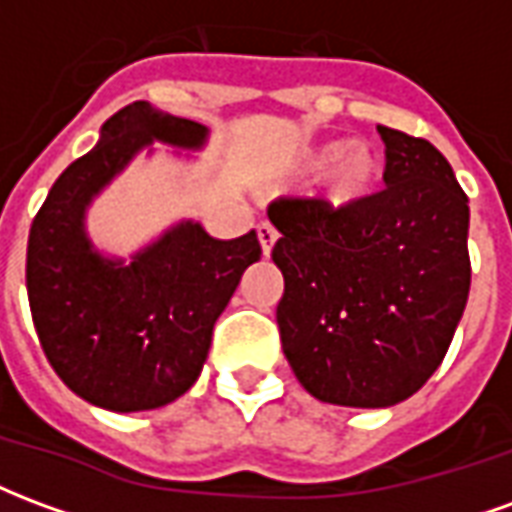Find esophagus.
<instances>
[{
	"label": "esophagus",
	"instance_id": "34e87169",
	"mask_svg": "<svg viewBox=\"0 0 512 512\" xmlns=\"http://www.w3.org/2000/svg\"><path fill=\"white\" fill-rule=\"evenodd\" d=\"M257 238H260V249H263V255H271V249H274V244H277V230L271 227L268 222H260L257 224Z\"/></svg>",
	"mask_w": 512,
	"mask_h": 512
}]
</instances>
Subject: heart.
<instances>
[{"mask_svg": "<svg viewBox=\"0 0 512 512\" xmlns=\"http://www.w3.org/2000/svg\"><path fill=\"white\" fill-rule=\"evenodd\" d=\"M293 175H321V200L332 211H356L376 197L386 178V158L373 142L326 139L299 150L290 161Z\"/></svg>", "mask_w": 512, "mask_h": 512, "instance_id": "heart-1", "label": "heart"}]
</instances>
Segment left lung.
<instances>
[{"label":"left lung","instance_id":"left-lung-1","mask_svg":"<svg viewBox=\"0 0 512 512\" xmlns=\"http://www.w3.org/2000/svg\"><path fill=\"white\" fill-rule=\"evenodd\" d=\"M386 189L356 211L279 200L277 323L299 384L332 406L386 408L425 384L469 299V197L428 139L378 126Z\"/></svg>","mask_w":512,"mask_h":512}]
</instances>
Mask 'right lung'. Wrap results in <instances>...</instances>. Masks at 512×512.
<instances>
[{
  "instance_id": "1",
  "label": "right lung",
  "mask_w": 512,
  "mask_h": 512,
  "mask_svg": "<svg viewBox=\"0 0 512 512\" xmlns=\"http://www.w3.org/2000/svg\"><path fill=\"white\" fill-rule=\"evenodd\" d=\"M153 142L202 150L208 128L147 101L101 126L98 145L51 186L27 244L35 332L62 384L106 411H147L186 395L211 351L213 323L260 260L257 233L219 241L183 219L128 257L104 255L87 208Z\"/></svg>"
}]
</instances>
